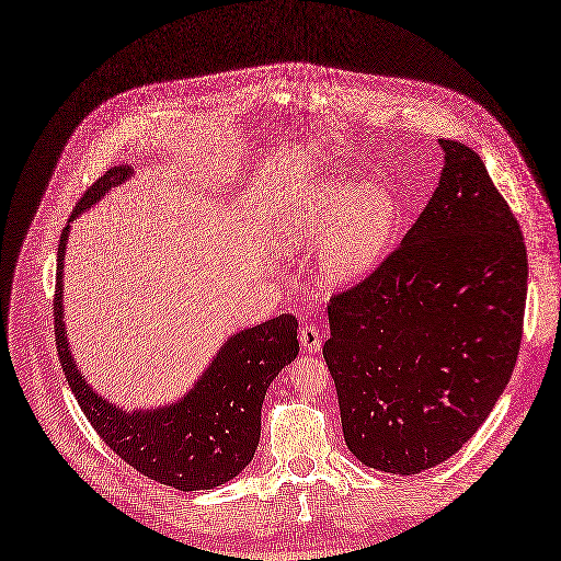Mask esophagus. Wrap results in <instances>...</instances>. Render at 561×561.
I'll return each mask as SVG.
<instances>
[{
	"mask_svg": "<svg viewBox=\"0 0 561 561\" xmlns=\"http://www.w3.org/2000/svg\"><path fill=\"white\" fill-rule=\"evenodd\" d=\"M300 344L309 353H319L321 346H323V334L319 332V328H316L313 323H305L302 330H300Z\"/></svg>",
	"mask_w": 561,
	"mask_h": 561,
	"instance_id": "esophagus-1",
	"label": "esophagus"
}]
</instances>
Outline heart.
<instances>
[{
  "label": "heart",
  "mask_w": 561,
  "mask_h": 561,
  "mask_svg": "<svg viewBox=\"0 0 561 561\" xmlns=\"http://www.w3.org/2000/svg\"><path fill=\"white\" fill-rule=\"evenodd\" d=\"M399 229V206L380 185L328 181L305 194L288 236L319 248L321 273L336 284L353 282L376 265Z\"/></svg>",
  "instance_id": "heart-1"
}]
</instances>
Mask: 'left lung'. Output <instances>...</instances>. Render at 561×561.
<instances>
[{
	"mask_svg": "<svg viewBox=\"0 0 561 561\" xmlns=\"http://www.w3.org/2000/svg\"><path fill=\"white\" fill-rule=\"evenodd\" d=\"M445 167L401 245L332 296L323 357L346 445L364 466L417 474L454 456L516 367L527 250L485 164L440 139Z\"/></svg>",
	"mask_w": 561,
	"mask_h": 561,
	"instance_id": "1",
	"label": "left lung"
}]
</instances>
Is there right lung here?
<instances>
[{
  "mask_svg": "<svg viewBox=\"0 0 561 561\" xmlns=\"http://www.w3.org/2000/svg\"><path fill=\"white\" fill-rule=\"evenodd\" d=\"M133 169L112 167L72 208L68 222L91 208L105 192L128 181ZM66 225L57 250L55 341L61 369L82 412L105 445L144 477L179 491H210L231 481L254 458L261 437V405L275 376L296 359L298 321L282 313L261 325L240 330L227 339L210 367L190 392L156 410H124L87 385L72 362L64 328V254Z\"/></svg>",
  "mask_w": 561,
  "mask_h": 561,
  "instance_id": "add662e5",
  "label": "right lung"
}]
</instances>
